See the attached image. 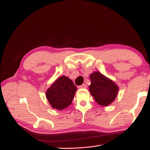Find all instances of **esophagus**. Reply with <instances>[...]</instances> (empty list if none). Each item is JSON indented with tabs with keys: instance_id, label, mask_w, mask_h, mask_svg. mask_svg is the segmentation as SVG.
<instances>
[{
	"instance_id": "obj_1",
	"label": "esophagus",
	"mask_w": 150,
	"mask_h": 150,
	"mask_svg": "<svg viewBox=\"0 0 150 150\" xmlns=\"http://www.w3.org/2000/svg\"><path fill=\"white\" fill-rule=\"evenodd\" d=\"M86 87H87V86L85 84H82L81 86H78V88H79V89H82V88H86Z\"/></svg>"
}]
</instances>
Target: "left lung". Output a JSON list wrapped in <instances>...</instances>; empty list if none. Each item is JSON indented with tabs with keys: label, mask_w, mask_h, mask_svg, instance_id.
Returning <instances> with one entry per match:
<instances>
[{
	"label": "left lung",
	"mask_w": 150,
	"mask_h": 150,
	"mask_svg": "<svg viewBox=\"0 0 150 150\" xmlns=\"http://www.w3.org/2000/svg\"><path fill=\"white\" fill-rule=\"evenodd\" d=\"M90 78L91 84L89 90L98 104L107 106L114 101L119 88L113 81L98 71L91 73Z\"/></svg>",
	"instance_id": "8db88e82"
}]
</instances>
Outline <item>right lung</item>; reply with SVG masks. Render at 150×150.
<instances>
[{
  "instance_id": "add662e5",
  "label": "right lung",
  "mask_w": 150,
  "mask_h": 150,
  "mask_svg": "<svg viewBox=\"0 0 150 150\" xmlns=\"http://www.w3.org/2000/svg\"><path fill=\"white\" fill-rule=\"evenodd\" d=\"M77 87L66 76L60 77L46 91V97L53 108L62 110L68 108L71 102Z\"/></svg>"
}]
</instances>
